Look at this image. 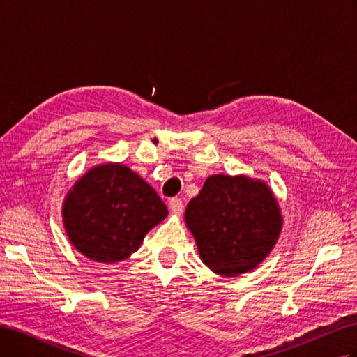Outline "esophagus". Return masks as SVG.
<instances>
[{
    "instance_id": "esophagus-1",
    "label": "esophagus",
    "mask_w": 357,
    "mask_h": 357,
    "mask_svg": "<svg viewBox=\"0 0 357 357\" xmlns=\"http://www.w3.org/2000/svg\"><path fill=\"white\" fill-rule=\"evenodd\" d=\"M183 208H185V205H183V201L180 198H172L169 201V210L174 215H180L183 213Z\"/></svg>"
}]
</instances>
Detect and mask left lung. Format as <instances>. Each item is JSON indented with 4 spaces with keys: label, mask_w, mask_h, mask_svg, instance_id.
<instances>
[{
    "label": "left lung",
    "mask_w": 357,
    "mask_h": 357,
    "mask_svg": "<svg viewBox=\"0 0 357 357\" xmlns=\"http://www.w3.org/2000/svg\"><path fill=\"white\" fill-rule=\"evenodd\" d=\"M185 222L204 265L238 277L262 264L283 229L278 201L264 180L214 174L186 207Z\"/></svg>",
    "instance_id": "1"
}]
</instances>
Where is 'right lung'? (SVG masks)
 Wrapping results in <instances>:
<instances>
[{
    "mask_svg": "<svg viewBox=\"0 0 357 357\" xmlns=\"http://www.w3.org/2000/svg\"><path fill=\"white\" fill-rule=\"evenodd\" d=\"M167 215V205L155 189L119 162L86 171L62 204V223L70 243L100 264L125 261Z\"/></svg>",
    "mask_w": 357,
    "mask_h": 357,
    "instance_id": "add662e5",
    "label": "right lung"
}]
</instances>
